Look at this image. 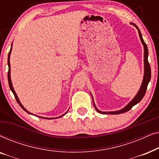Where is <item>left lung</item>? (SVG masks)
Instances as JSON below:
<instances>
[{"instance_id": "1", "label": "left lung", "mask_w": 159, "mask_h": 159, "mask_svg": "<svg viewBox=\"0 0 159 159\" xmlns=\"http://www.w3.org/2000/svg\"><path fill=\"white\" fill-rule=\"evenodd\" d=\"M131 25H134L137 29L138 30V33H139V36H140V40L142 42L143 47H144V77H143V80L142 82V84H141V87L139 90L138 93H137V95H135V97L131 101L129 102V103L127 104V106H125V108H122V109L119 110V111H109V112H104V111H101L98 109L95 106L94 101H93V105H94V107L95 108V110L97 111L98 112L100 113V114H122V113L127 112L128 111H129L131 108L133 107L134 105L138 104L139 102H140L141 100L143 99V98L144 97V95L145 94V92H146L147 90V87L148 84L150 80H151V66H150L149 62L148 61V47L145 43L143 40L142 34H141V32L139 30V28L137 27V25H134L133 23H131ZM91 94V93H90ZM93 97V95H92Z\"/></svg>"}]
</instances>
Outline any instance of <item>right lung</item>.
<instances>
[{
    "instance_id": "obj_1",
    "label": "right lung",
    "mask_w": 159,
    "mask_h": 159,
    "mask_svg": "<svg viewBox=\"0 0 159 159\" xmlns=\"http://www.w3.org/2000/svg\"><path fill=\"white\" fill-rule=\"evenodd\" d=\"M11 48H12V47L11 48V50H10L9 53H8V84H9V88H10V89H11V90L12 91V93H14V97H15V98H16V100L17 103H18L19 104V106H21V108H22V109H23L24 111H25L26 112H27L28 114H32L31 113L28 111H27V109H25V108H24V106H23L22 105H21V103H20V101H19V98H18V97H17L16 93V92H15V91H14V88H13V86H12V82H11V75H10V72H11V68H10V60H9V58H10V54H11ZM65 114H66V113H65V114H64L63 115H61V116H58V117H61V116H64ZM39 117H40V116H39ZM58 117H56V118H58ZM41 118H43V117H41ZM45 119H54V118H45Z\"/></svg>"
}]
</instances>
